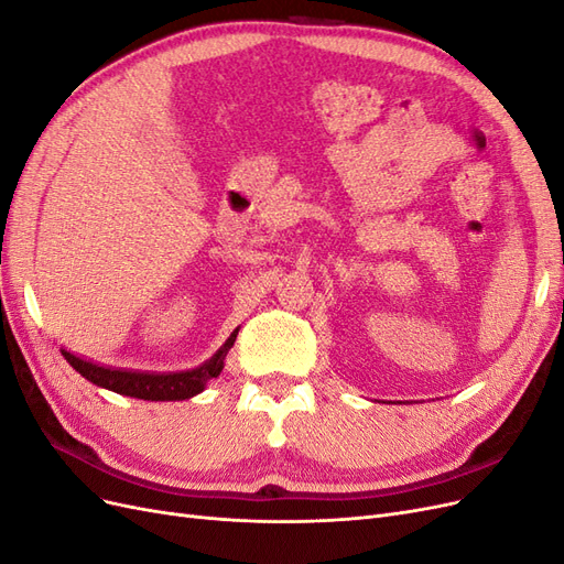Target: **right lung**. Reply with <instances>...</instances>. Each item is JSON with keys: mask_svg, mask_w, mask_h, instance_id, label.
Listing matches in <instances>:
<instances>
[{"mask_svg": "<svg viewBox=\"0 0 564 564\" xmlns=\"http://www.w3.org/2000/svg\"><path fill=\"white\" fill-rule=\"evenodd\" d=\"M235 329L224 346H220L207 362L195 367V369H185V371H135V369H117V367H106L91 360H84V357L61 348L63 357L73 365L75 371H79L84 379L119 392V395L135 398V400H150V402H178V400H191L207 388L212 379H216L220 371L226 367V355L232 348Z\"/></svg>", "mask_w": 564, "mask_h": 564, "instance_id": "obj_1", "label": "right lung"}]
</instances>
